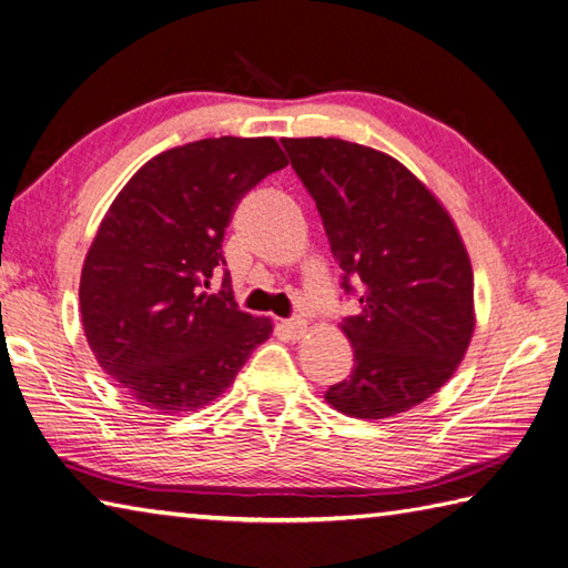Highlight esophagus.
I'll use <instances>...</instances> for the list:
<instances>
[{"label":"esophagus","mask_w":568,"mask_h":568,"mask_svg":"<svg viewBox=\"0 0 568 568\" xmlns=\"http://www.w3.org/2000/svg\"><path fill=\"white\" fill-rule=\"evenodd\" d=\"M283 329H285L287 336H291V339H300V336H303L305 329H307V322H305L303 317L285 320V322H283Z\"/></svg>","instance_id":"obj_1"}]
</instances>
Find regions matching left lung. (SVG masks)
<instances>
[{
	"label": "left lung",
	"instance_id": "left-lung-1",
	"mask_svg": "<svg viewBox=\"0 0 568 568\" xmlns=\"http://www.w3.org/2000/svg\"><path fill=\"white\" fill-rule=\"evenodd\" d=\"M315 200L346 295L354 371L327 403L383 419L425 403L454 376L474 334V271L452 216L390 155L342 139H283Z\"/></svg>",
	"mask_w": 568,
	"mask_h": 568
}]
</instances>
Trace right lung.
<instances>
[{
  "instance_id": "obj_1",
  "label": "right lung",
  "mask_w": 568,
  "mask_h": 568,
  "mask_svg": "<svg viewBox=\"0 0 568 568\" xmlns=\"http://www.w3.org/2000/svg\"><path fill=\"white\" fill-rule=\"evenodd\" d=\"M275 139H202L155 155L98 229L80 275V315L94 358L163 415L214 400L273 332L234 303L224 232L236 202L285 168Z\"/></svg>"
}]
</instances>
